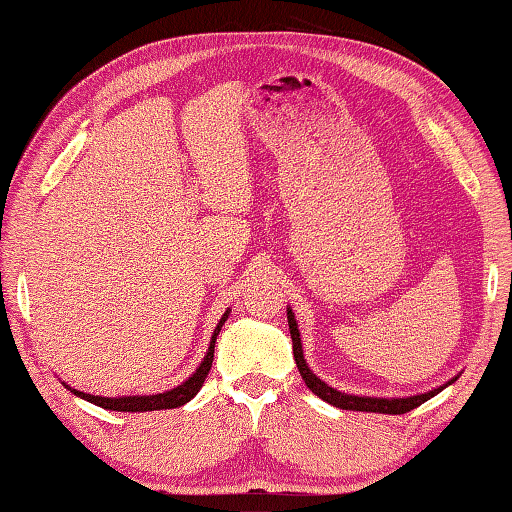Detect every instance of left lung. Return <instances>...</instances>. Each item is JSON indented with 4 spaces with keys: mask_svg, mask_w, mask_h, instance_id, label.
Instances as JSON below:
<instances>
[{
    "mask_svg": "<svg viewBox=\"0 0 512 512\" xmlns=\"http://www.w3.org/2000/svg\"><path fill=\"white\" fill-rule=\"evenodd\" d=\"M288 315V329H291V340H293V356H295V365L300 369V376L306 383V387L311 389L315 396H320L322 401H327L333 407H340V410H353V412H376V414H405L414 410V407L423 405L425 401H430L432 396H436L439 392H443L445 387L452 385L454 380H448V383L432 389V392L427 394H418V396H407V398H374V396H353V394H345V392H338V389L329 387L324 380H320L318 376L313 374L306 365L304 360V353H302V342H300V329H297V322H295V315L291 311V306L286 309Z\"/></svg>",
    "mask_w": 512,
    "mask_h": 512,
    "instance_id": "1",
    "label": "left lung"
}]
</instances>
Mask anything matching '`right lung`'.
I'll use <instances>...</instances> for the list:
<instances>
[{
    "mask_svg": "<svg viewBox=\"0 0 512 512\" xmlns=\"http://www.w3.org/2000/svg\"><path fill=\"white\" fill-rule=\"evenodd\" d=\"M228 313H230V309L224 315H221L217 329H215V333H212V340H210V347H208L206 358L201 360L199 369L194 371V374L188 380H185V383L170 389V392L150 394V396L105 398V396H94V394L78 392V389H71L69 385H64V387H69L73 394L80 396V398H85V401L102 407V410H111V412H154V410H174V407H181V405H185L188 401H192V398L197 396L199 389L203 387V383H206L208 371L212 367V360H215V342H217V336H219L221 327H224V322L228 320Z\"/></svg>",
    "mask_w": 512,
    "mask_h": 512,
    "instance_id": "right-lung-1",
    "label": "right lung"
}]
</instances>
